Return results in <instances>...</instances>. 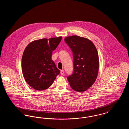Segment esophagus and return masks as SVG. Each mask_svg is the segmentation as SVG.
I'll return each mask as SVG.
<instances>
[{
  "label": "esophagus",
  "instance_id": "34e87169",
  "mask_svg": "<svg viewBox=\"0 0 129 129\" xmlns=\"http://www.w3.org/2000/svg\"><path fill=\"white\" fill-rule=\"evenodd\" d=\"M64 70H61V71H60V74L61 75H64Z\"/></svg>",
  "mask_w": 129,
  "mask_h": 129
}]
</instances>
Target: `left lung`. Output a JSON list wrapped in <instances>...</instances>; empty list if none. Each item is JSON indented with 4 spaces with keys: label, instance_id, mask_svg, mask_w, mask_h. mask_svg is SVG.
Returning <instances> with one entry per match:
<instances>
[{
    "label": "left lung",
    "instance_id": "8db88e82",
    "mask_svg": "<svg viewBox=\"0 0 129 129\" xmlns=\"http://www.w3.org/2000/svg\"><path fill=\"white\" fill-rule=\"evenodd\" d=\"M64 40L74 56V72L67 76L68 82L74 90L85 91L94 83L98 76L97 50L92 42L85 38L74 35L66 37Z\"/></svg>",
    "mask_w": 129,
    "mask_h": 129
}]
</instances>
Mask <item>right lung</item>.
Listing matches in <instances>:
<instances>
[{
	"mask_svg": "<svg viewBox=\"0 0 129 129\" xmlns=\"http://www.w3.org/2000/svg\"><path fill=\"white\" fill-rule=\"evenodd\" d=\"M61 39L62 37L40 39L25 48L22 58V73L26 83L33 88L47 89L60 73L51 57Z\"/></svg>",
	"mask_w": 129,
	"mask_h": 129,
	"instance_id": "1",
	"label": "right lung"
}]
</instances>
